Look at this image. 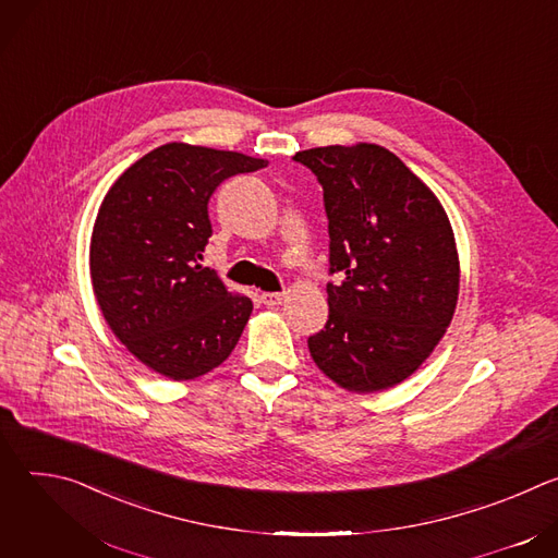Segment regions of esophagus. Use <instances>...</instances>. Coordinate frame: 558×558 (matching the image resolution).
Instances as JSON below:
<instances>
[{
	"instance_id": "obj_1",
	"label": "esophagus",
	"mask_w": 558,
	"mask_h": 558,
	"mask_svg": "<svg viewBox=\"0 0 558 558\" xmlns=\"http://www.w3.org/2000/svg\"><path fill=\"white\" fill-rule=\"evenodd\" d=\"M284 293H280V291H269V293H263L260 295V300L267 304V306H278V304H282L284 302Z\"/></svg>"
}]
</instances>
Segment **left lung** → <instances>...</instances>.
Instances as JSON below:
<instances>
[{
  "instance_id": "1",
  "label": "left lung",
  "mask_w": 558,
  "mask_h": 558,
  "mask_svg": "<svg viewBox=\"0 0 558 558\" xmlns=\"http://www.w3.org/2000/svg\"><path fill=\"white\" fill-rule=\"evenodd\" d=\"M325 192L329 320L313 362L353 392L411 377L444 338L459 295V256L437 196L375 143L298 151Z\"/></svg>"
}]
</instances>
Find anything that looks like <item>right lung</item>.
<instances>
[{"instance_id": "add662e5", "label": "right lung", "mask_w": 558, "mask_h": 558, "mask_svg": "<svg viewBox=\"0 0 558 558\" xmlns=\"http://www.w3.org/2000/svg\"><path fill=\"white\" fill-rule=\"evenodd\" d=\"M265 158L190 143L147 151L108 190L90 241V278L112 333L154 373L194 379L222 364L252 315L203 252L207 203L229 177Z\"/></svg>"}]
</instances>
